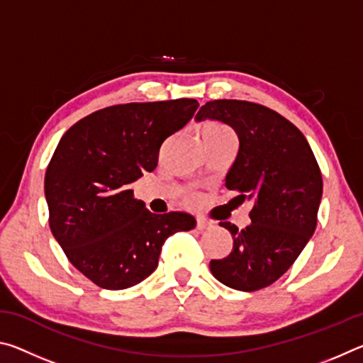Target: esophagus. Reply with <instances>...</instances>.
I'll return each mask as SVG.
<instances>
[{
  "label": "esophagus",
  "instance_id": "esophagus-1",
  "mask_svg": "<svg viewBox=\"0 0 363 363\" xmlns=\"http://www.w3.org/2000/svg\"><path fill=\"white\" fill-rule=\"evenodd\" d=\"M211 223H208V220H205V219H201V218H199L196 219V229L199 230H208V229H211Z\"/></svg>",
  "mask_w": 363,
  "mask_h": 363
}]
</instances>
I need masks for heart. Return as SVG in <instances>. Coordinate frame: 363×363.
<instances>
[{
  "mask_svg": "<svg viewBox=\"0 0 363 363\" xmlns=\"http://www.w3.org/2000/svg\"><path fill=\"white\" fill-rule=\"evenodd\" d=\"M220 134H229L223 125H218V123H210L203 128V133L201 136H220Z\"/></svg>",
  "mask_w": 363,
  "mask_h": 363,
  "instance_id": "heart-1",
  "label": "heart"
}]
</instances>
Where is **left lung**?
Segmentation results:
<instances>
[{
	"instance_id": "1",
	"label": "left lung",
	"mask_w": 363,
	"mask_h": 363,
	"mask_svg": "<svg viewBox=\"0 0 363 363\" xmlns=\"http://www.w3.org/2000/svg\"><path fill=\"white\" fill-rule=\"evenodd\" d=\"M218 120L233 128L238 153L225 176L235 199L255 201L251 224L232 233L229 256L210 262L220 284L256 291L279 280L309 242L322 200V173L309 143L291 121L261 104L218 99L200 107L195 120Z\"/></svg>"
}]
</instances>
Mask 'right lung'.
Masks as SVG:
<instances>
[{"mask_svg":"<svg viewBox=\"0 0 363 363\" xmlns=\"http://www.w3.org/2000/svg\"><path fill=\"white\" fill-rule=\"evenodd\" d=\"M196 108L195 99L120 104L84 116L59 140L45 176L49 227L97 286L138 285L157 269L164 240L195 227L187 213H150L131 184L157 168L160 147Z\"/></svg>","mask_w":363,"mask_h":363,"instance_id":"obj_1","label":"right lung"}]
</instances>
